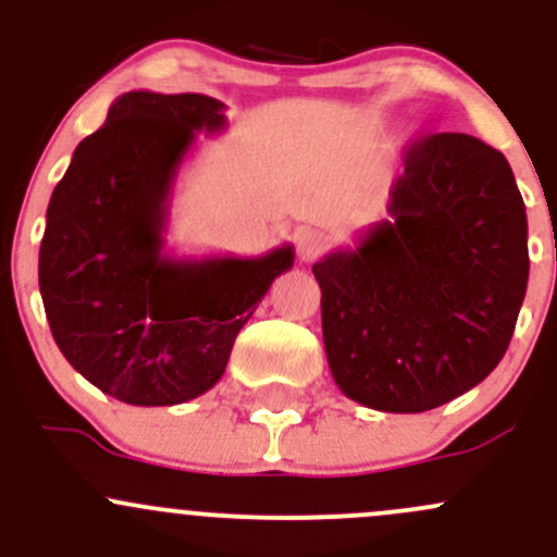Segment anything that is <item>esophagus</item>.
Returning a JSON list of instances; mask_svg holds the SVG:
<instances>
[{"label": "esophagus", "instance_id": "esophagus-1", "mask_svg": "<svg viewBox=\"0 0 557 557\" xmlns=\"http://www.w3.org/2000/svg\"><path fill=\"white\" fill-rule=\"evenodd\" d=\"M325 247V237L320 232H314V228H301L299 234H296V252H299V258L305 263H312L314 258L323 252Z\"/></svg>", "mask_w": 557, "mask_h": 557}]
</instances>
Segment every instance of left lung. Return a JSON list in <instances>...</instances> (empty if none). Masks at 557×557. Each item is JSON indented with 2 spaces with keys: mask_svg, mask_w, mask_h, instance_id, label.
<instances>
[{
  "mask_svg": "<svg viewBox=\"0 0 557 557\" xmlns=\"http://www.w3.org/2000/svg\"><path fill=\"white\" fill-rule=\"evenodd\" d=\"M385 221L312 267L325 358L352 401L425 412L507 352L528 288V218L509 161L469 134L409 145Z\"/></svg>",
  "mask_w": 557,
  "mask_h": 557,
  "instance_id": "8db88e82",
  "label": "left lung"
}]
</instances>
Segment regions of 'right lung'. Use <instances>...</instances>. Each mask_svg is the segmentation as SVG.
<instances>
[{
  "mask_svg": "<svg viewBox=\"0 0 557 557\" xmlns=\"http://www.w3.org/2000/svg\"><path fill=\"white\" fill-rule=\"evenodd\" d=\"M205 94L128 91L59 180L39 245V294L66 361L107 396L172 407L210 391L294 247L258 258L164 250L172 185L196 134L226 128Z\"/></svg>",
  "mask_w": 557,
  "mask_h": 557,
  "instance_id": "add662e5",
  "label": "right lung"
}]
</instances>
